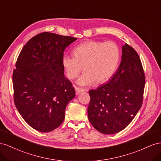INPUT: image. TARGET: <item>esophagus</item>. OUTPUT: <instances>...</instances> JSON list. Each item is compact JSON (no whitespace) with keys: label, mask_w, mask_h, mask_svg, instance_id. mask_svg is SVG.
<instances>
[{"label":"esophagus","mask_w":161,"mask_h":161,"mask_svg":"<svg viewBox=\"0 0 161 161\" xmlns=\"http://www.w3.org/2000/svg\"><path fill=\"white\" fill-rule=\"evenodd\" d=\"M75 92H76V94H79L80 92H83L85 91V89H83V88H79V87H75Z\"/></svg>","instance_id":"esophagus-1"}]
</instances>
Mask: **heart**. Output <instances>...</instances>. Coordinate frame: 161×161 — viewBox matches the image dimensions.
<instances>
[{
    "label": "heart",
    "mask_w": 161,
    "mask_h": 161,
    "mask_svg": "<svg viewBox=\"0 0 161 161\" xmlns=\"http://www.w3.org/2000/svg\"><path fill=\"white\" fill-rule=\"evenodd\" d=\"M73 53L64 55L63 65L70 79L75 78L84 67L86 71L77 80L81 86L107 81L116 73L121 59L120 48L113 41H87Z\"/></svg>",
    "instance_id": "heart-1"
}]
</instances>
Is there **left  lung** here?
I'll use <instances>...</instances> for the list:
<instances>
[{"instance_id": "obj_1", "label": "left lung", "mask_w": 161, "mask_h": 161, "mask_svg": "<svg viewBox=\"0 0 161 161\" xmlns=\"http://www.w3.org/2000/svg\"><path fill=\"white\" fill-rule=\"evenodd\" d=\"M121 62L108 83L89 91L88 119L104 134L122 131L143 103L145 74L138 54L129 44L122 47Z\"/></svg>"}]
</instances>
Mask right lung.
Masks as SVG:
<instances>
[{
    "mask_svg": "<svg viewBox=\"0 0 161 161\" xmlns=\"http://www.w3.org/2000/svg\"><path fill=\"white\" fill-rule=\"evenodd\" d=\"M76 38L42 32L23 47L13 73V99L30 126L50 132L65 119L67 104L75 96L71 82L64 76L62 59Z\"/></svg>",
    "mask_w": 161,
    "mask_h": 161,
    "instance_id": "1",
    "label": "right lung"
}]
</instances>
